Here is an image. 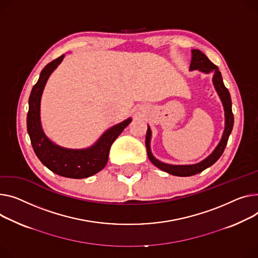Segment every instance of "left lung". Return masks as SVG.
Listing matches in <instances>:
<instances>
[{"instance_id": "obj_1", "label": "left lung", "mask_w": 258, "mask_h": 258, "mask_svg": "<svg viewBox=\"0 0 258 258\" xmlns=\"http://www.w3.org/2000/svg\"><path fill=\"white\" fill-rule=\"evenodd\" d=\"M190 71H199L204 74H211L213 73V84L215 86V89L220 96V99L222 101L223 108H224V114H225V127L224 132H223L221 141L217 145V147L214 149V151L210 154L208 158H205L203 161L193 164V165H171L166 164L158 159L154 158L151 153L150 149V139H151V130L148 126L147 133H146V139H145V145L147 150V156L150 162L158 167L159 169L165 171V172L172 174L175 176H192L197 173L202 172L203 170L211 167L214 165L222 156L223 151H224L227 141L229 138V135L233 127V114L231 109V97L229 94L228 89L225 87L224 83H223V79L221 76V73L219 72V68L210 61V59L205 56L202 51L199 49H192V60L190 65Z\"/></svg>"}]
</instances>
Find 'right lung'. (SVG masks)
<instances>
[{"label":"right lung","mask_w":258,"mask_h":258,"mask_svg":"<svg viewBox=\"0 0 258 258\" xmlns=\"http://www.w3.org/2000/svg\"><path fill=\"white\" fill-rule=\"evenodd\" d=\"M63 58L64 55L49 62L41 71L37 83L33 86L29 97L27 128L34 152L46 168L60 176L80 179L92 176L105 168L111 145L131 123L132 118H127L106 131L94 145L88 148L68 149L51 142L41 126L40 100L47 79Z\"/></svg>","instance_id":"right-lung-1"}]
</instances>
